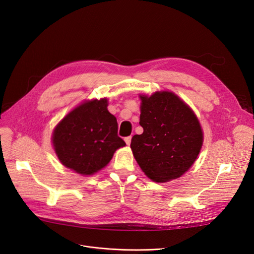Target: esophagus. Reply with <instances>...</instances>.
I'll use <instances>...</instances> for the list:
<instances>
[{
  "mask_svg": "<svg viewBox=\"0 0 254 254\" xmlns=\"http://www.w3.org/2000/svg\"><path fill=\"white\" fill-rule=\"evenodd\" d=\"M125 142L127 145H130V143H131V136H126L125 137Z\"/></svg>",
  "mask_w": 254,
  "mask_h": 254,
  "instance_id": "obj_1",
  "label": "esophagus"
}]
</instances>
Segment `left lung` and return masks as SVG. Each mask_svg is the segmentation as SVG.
Segmentation results:
<instances>
[{"mask_svg": "<svg viewBox=\"0 0 254 254\" xmlns=\"http://www.w3.org/2000/svg\"><path fill=\"white\" fill-rule=\"evenodd\" d=\"M140 125L130 147L144 174L158 183L177 179L194 164L203 132L196 114L173 92L140 95Z\"/></svg>", "mask_w": 254, "mask_h": 254, "instance_id": "left-lung-1", "label": "left lung"}]
</instances>
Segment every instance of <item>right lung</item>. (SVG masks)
I'll return each instance as SVG.
<instances>
[{
  "mask_svg": "<svg viewBox=\"0 0 254 254\" xmlns=\"http://www.w3.org/2000/svg\"><path fill=\"white\" fill-rule=\"evenodd\" d=\"M107 107V98L83 102L54 129V149L65 167L83 176L93 175L126 145L118 135L117 118Z\"/></svg>",
  "mask_w": 254,
  "mask_h": 254,
  "instance_id": "add662e5",
  "label": "right lung"
}]
</instances>
